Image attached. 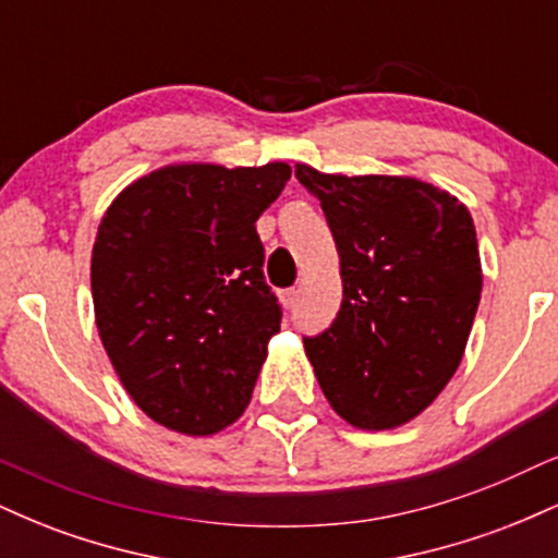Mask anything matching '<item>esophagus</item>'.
Wrapping results in <instances>:
<instances>
[{"label":"esophagus","instance_id":"1","mask_svg":"<svg viewBox=\"0 0 558 558\" xmlns=\"http://www.w3.org/2000/svg\"><path fill=\"white\" fill-rule=\"evenodd\" d=\"M299 288H288V291H283V304L288 306V310H293V306H296V301H299Z\"/></svg>","mask_w":558,"mask_h":558}]
</instances>
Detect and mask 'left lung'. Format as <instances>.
I'll return each mask as SVG.
<instances>
[{"label":"left lung","instance_id":"left-lung-1","mask_svg":"<svg viewBox=\"0 0 558 558\" xmlns=\"http://www.w3.org/2000/svg\"><path fill=\"white\" fill-rule=\"evenodd\" d=\"M341 257L343 301L304 338L325 399L360 430H390L435 401L462 362L483 291L470 209L401 175H330L296 165Z\"/></svg>","mask_w":558,"mask_h":558}]
</instances>
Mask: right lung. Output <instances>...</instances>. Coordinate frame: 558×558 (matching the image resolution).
<instances>
[{
	"label": "right lung",
	"instance_id": "right-lung-1",
	"mask_svg": "<svg viewBox=\"0 0 558 558\" xmlns=\"http://www.w3.org/2000/svg\"><path fill=\"white\" fill-rule=\"evenodd\" d=\"M286 162L168 165L107 207L92 252L99 338L146 417L215 435L252 401L280 304L265 283L257 220Z\"/></svg>",
	"mask_w": 558,
	"mask_h": 558
}]
</instances>
